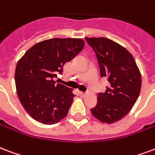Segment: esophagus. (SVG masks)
<instances>
[{"label":"esophagus","mask_w":155,"mask_h":155,"mask_svg":"<svg viewBox=\"0 0 155 155\" xmlns=\"http://www.w3.org/2000/svg\"><path fill=\"white\" fill-rule=\"evenodd\" d=\"M80 97H85L86 96V93H82V92H80Z\"/></svg>","instance_id":"34e87169"}]
</instances>
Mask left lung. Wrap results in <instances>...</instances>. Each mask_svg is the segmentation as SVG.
<instances>
[{"label":"left lung","instance_id":"obj_1","mask_svg":"<svg viewBox=\"0 0 155 155\" xmlns=\"http://www.w3.org/2000/svg\"><path fill=\"white\" fill-rule=\"evenodd\" d=\"M96 54L101 77L109 81L105 93H97L91 113L102 123L112 124L131 110L141 88V75L132 54L110 39L85 38Z\"/></svg>","mask_w":155,"mask_h":155}]
</instances>
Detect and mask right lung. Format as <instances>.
<instances>
[{
	"label": "right lung",
	"mask_w": 155,
	"mask_h": 155,
	"mask_svg": "<svg viewBox=\"0 0 155 155\" xmlns=\"http://www.w3.org/2000/svg\"><path fill=\"white\" fill-rule=\"evenodd\" d=\"M82 39L54 38L35 44L18 62L15 84L19 101L30 116L44 124H54L67 116L75 95L54 77L66 62L84 48Z\"/></svg>",
	"instance_id": "obj_1"
}]
</instances>
